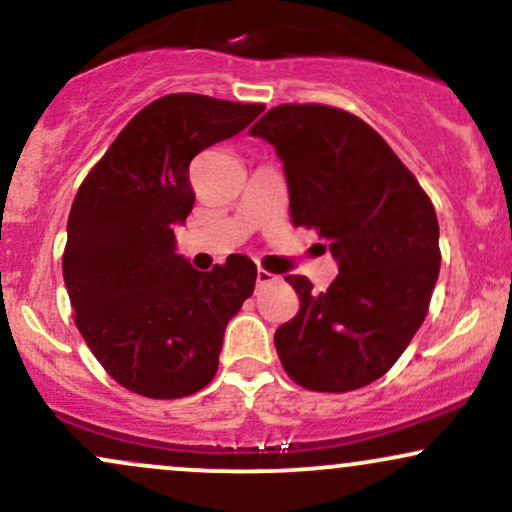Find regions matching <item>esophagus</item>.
Masks as SVG:
<instances>
[{"mask_svg":"<svg viewBox=\"0 0 512 512\" xmlns=\"http://www.w3.org/2000/svg\"><path fill=\"white\" fill-rule=\"evenodd\" d=\"M276 281H279V276L264 272V269H257V286H260V289H264V286L269 284H276Z\"/></svg>","mask_w":512,"mask_h":512,"instance_id":"1","label":"esophagus"}]
</instances>
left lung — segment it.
Listing matches in <instances>:
<instances>
[{"mask_svg":"<svg viewBox=\"0 0 512 512\" xmlns=\"http://www.w3.org/2000/svg\"><path fill=\"white\" fill-rule=\"evenodd\" d=\"M284 163L291 219L339 264L330 289L286 276L301 310L274 334L298 385L349 392L392 368L421 327L440 250L431 199L387 142L330 105H276L250 127Z\"/></svg>","mask_w":512,"mask_h":512,"instance_id":"8db88e82","label":"left lung"}]
</instances>
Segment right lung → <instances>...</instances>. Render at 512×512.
I'll return each mask as SVG.
<instances>
[{
	"instance_id": "right-lung-1",
	"label": "right lung",
	"mask_w": 512,
	"mask_h": 512,
	"mask_svg": "<svg viewBox=\"0 0 512 512\" xmlns=\"http://www.w3.org/2000/svg\"><path fill=\"white\" fill-rule=\"evenodd\" d=\"M262 110L197 93L158 98L76 192L62 260L74 322L101 366L137 395L175 399L207 387L228 320L255 291L250 257L197 272L178 255L173 228L195 204L192 158Z\"/></svg>"
}]
</instances>
